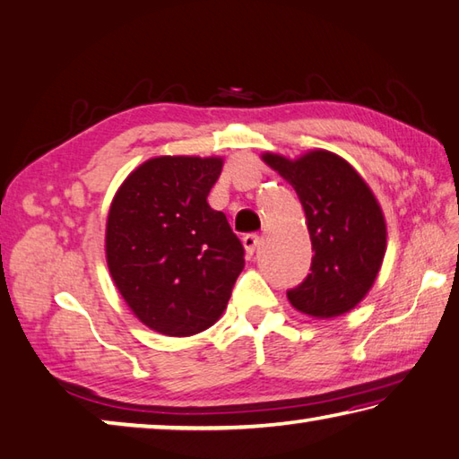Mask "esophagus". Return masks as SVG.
Instances as JSON below:
<instances>
[{"mask_svg":"<svg viewBox=\"0 0 459 459\" xmlns=\"http://www.w3.org/2000/svg\"><path fill=\"white\" fill-rule=\"evenodd\" d=\"M258 243H261V238H258V235H255V232H248V235L243 237V245H245V251L248 255L255 253V248L258 247Z\"/></svg>","mask_w":459,"mask_h":459,"instance_id":"esophagus-1","label":"esophagus"}]
</instances>
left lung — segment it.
Listing matches in <instances>:
<instances>
[{
	"label": "left lung",
	"instance_id": "1",
	"mask_svg": "<svg viewBox=\"0 0 459 459\" xmlns=\"http://www.w3.org/2000/svg\"><path fill=\"white\" fill-rule=\"evenodd\" d=\"M261 158L295 188L315 251L309 277L289 290V303L315 319L355 309L377 279L387 248L385 216L373 190L345 158L329 150Z\"/></svg>",
	"mask_w": 459,
	"mask_h": 459
}]
</instances>
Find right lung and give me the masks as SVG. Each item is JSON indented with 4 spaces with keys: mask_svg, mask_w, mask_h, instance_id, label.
Here are the masks:
<instances>
[{
    "mask_svg": "<svg viewBox=\"0 0 459 459\" xmlns=\"http://www.w3.org/2000/svg\"><path fill=\"white\" fill-rule=\"evenodd\" d=\"M221 156H156L112 198L106 263L116 289L146 327L196 335L221 319L245 269L227 216L208 204Z\"/></svg>",
    "mask_w": 459,
    "mask_h": 459,
    "instance_id": "right-lung-1",
    "label": "right lung"
}]
</instances>
